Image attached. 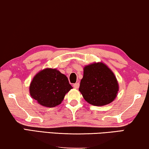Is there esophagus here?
I'll return each instance as SVG.
<instances>
[{"label":"esophagus","instance_id":"esophagus-1","mask_svg":"<svg viewBox=\"0 0 149 149\" xmlns=\"http://www.w3.org/2000/svg\"><path fill=\"white\" fill-rule=\"evenodd\" d=\"M73 87H74L75 89H78V88L79 87V83H74V85H73Z\"/></svg>","mask_w":149,"mask_h":149}]
</instances>
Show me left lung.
Returning <instances> with one entry per match:
<instances>
[{"label":"left lung","mask_w":149,"mask_h":149,"mask_svg":"<svg viewBox=\"0 0 149 149\" xmlns=\"http://www.w3.org/2000/svg\"><path fill=\"white\" fill-rule=\"evenodd\" d=\"M79 90L87 103L103 106L115 100L119 85L114 73L106 64L94 62L83 68Z\"/></svg>","instance_id":"8db88e82"}]
</instances>
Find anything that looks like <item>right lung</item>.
Here are the masks:
<instances>
[{
  "label": "right lung",
  "mask_w": 149,
  "mask_h": 149,
  "mask_svg": "<svg viewBox=\"0 0 149 149\" xmlns=\"http://www.w3.org/2000/svg\"><path fill=\"white\" fill-rule=\"evenodd\" d=\"M72 87L66 75L56 68H47L38 72L29 85L31 97L42 106L54 107L60 105Z\"/></svg>",
  "instance_id": "obj_1"
}]
</instances>
